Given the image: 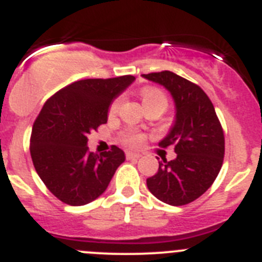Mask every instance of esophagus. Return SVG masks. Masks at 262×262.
<instances>
[{"label":"esophagus","instance_id":"34e87169","mask_svg":"<svg viewBox=\"0 0 262 262\" xmlns=\"http://www.w3.org/2000/svg\"><path fill=\"white\" fill-rule=\"evenodd\" d=\"M142 156L140 154H138V152H133V151H127L126 152V157L128 160H135V159H139V157Z\"/></svg>","mask_w":262,"mask_h":262}]
</instances>
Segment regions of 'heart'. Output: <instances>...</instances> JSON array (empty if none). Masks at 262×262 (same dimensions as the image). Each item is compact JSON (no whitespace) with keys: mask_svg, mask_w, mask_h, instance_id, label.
<instances>
[{"mask_svg":"<svg viewBox=\"0 0 262 262\" xmlns=\"http://www.w3.org/2000/svg\"><path fill=\"white\" fill-rule=\"evenodd\" d=\"M156 99H165V96H164V93L161 92V90L159 89H154V88H147V89H143L142 90V101L144 105H147V103L152 102V101H156ZM118 106H119V99H117V101H114V102L111 103L110 106V110H108V113H110L111 115L115 114L118 110ZM124 143L128 145H133V147H136V145H140L143 142V135L142 134L139 133H135V131H128V133L124 135Z\"/></svg>","mask_w":262,"mask_h":262,"instance_id":"b5f03b06","label":"heart"}]
</instances>
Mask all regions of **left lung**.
Segmentation results:
<instances>
[{
	"instance_id": "8db88e82",
	"label": "left lung",
	"mask_w": 262,
	"mask_h": 262,
	"mask_svg": "<svg viewBox=\"0 0 262 262\" xmlns=\"http://www.w3.org/2000/svg\"><path fill=\"white\" fill-rule=\"evenodd\" d=\"M142 76L163 85L176 106L174 123L159 144L164 148L174 145L177 157L159 161V170L147 178V186L161 202L187 205L200 198L221 172L223 128L214 105L198 85L169 71Z\"/></svg>"
}]
</instances>
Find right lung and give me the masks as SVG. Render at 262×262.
I'll return each mask as SVG.
<instances>
[{"label": "right lung", "instance_id": "1", "mask_svg": "<svg viewBox=\"0 0 262 262\" xmlns=\"http://www.w3.org/2000/svg\"><path fill=\"white\" fill-rule=\"evenodd\" d=\"M134 81L129 75L76 81L53 94L39 113L30 154L40 180L61 202H93L126 160L117 145L101 155L90 152L88 135L107 122L111 102Z\"/></svg>", "mask_w": 262, "mask_h": 262}]
</instances>
